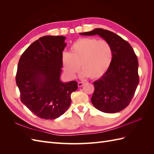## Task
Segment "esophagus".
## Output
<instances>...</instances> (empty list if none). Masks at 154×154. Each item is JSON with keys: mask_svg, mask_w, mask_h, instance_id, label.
I'll return each instance as SVG.
<instances>
[{"mask_svg": "<svg viewBox=\"0 0 154 154\" xmlns=\"http://www.w3.org/2000/svg\"><path fill=\"white\" fill-rule=\"evenodd\" d=\"M78 85L79 87H82L83 85H84V83H83V82H78Z\"/></svg>", "mask_w": 154, "mask_h": 154, "instance_id": "34e87169", "label": "esophagus"}]
</instances>
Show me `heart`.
Instances as JSON below:
<instances>
[{
    "label": "heart",
    "instance_id": "obj_1",
    "mask_svg": "<svg viewBox=\"0 0 154 154\" xmlns=\"http://www.w3.org/2000/svg\"><path fill=\"white\" fill-rule=\"evenodd\" d=\"M113 53L108 42L95 38H82L71 48V53H63L62 62L66 76L75 78L80 67L82 77L97 79L108 71Z\"/></svg>",
    "mask_w": 154,
    "mask_h": 154
}]
</instances>
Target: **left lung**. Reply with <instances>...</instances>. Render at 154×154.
<instances>
[{
    "label": "left lung",
    "instance_id": "8db88e82",
    "mask_svg": "<svg viewBox=\"0 0 154 154\" xmlns=\"http://www.w3.org/2000/svg\"><path fill=\"white\" fill-rule=\"evenodd\" d=\"M80 34L101 36L110 44L113 53L108 71L93 82L92 105L106 113L123 110L132 100L139 83L138 60L132 46L114 32L101 28Z\"/></svg>",
    "mask_w": 154,
    "mask_h": 154
}]
</instances>
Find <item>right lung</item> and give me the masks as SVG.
I'll list each match as a JSON object with an SVG mask.
<instances>
[{
	"mask_svg": "<svg viewBox=\"0 0 154 154\" xmlns=\"http://www.w3.org/2000/svg\"><path fill=\"white\" fill-rule=\"evenodd\" d=\"M63 36H45L27 48L19 60L16 83L20 100L36 116L54 119L64 114L78 88L76 81L62 82Z\"/></svg>",
	"mask_w": 154,
	"mask_h": 154,
	"instance_id": "add662e5",
	"label": "right lung"
}]
</instances>
